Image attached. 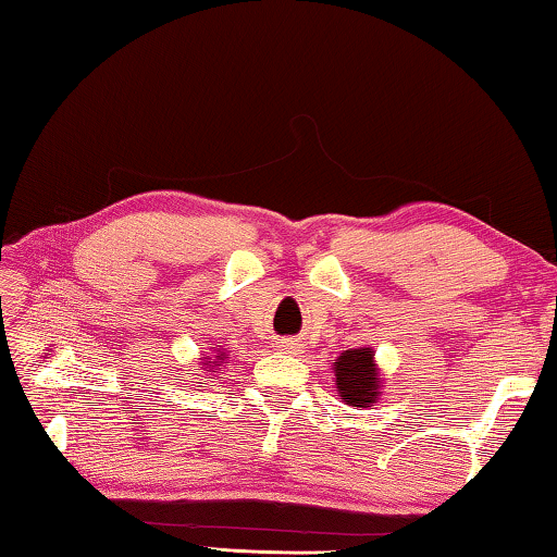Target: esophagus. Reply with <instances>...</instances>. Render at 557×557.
Masks as SVG:
<instances>
[{
	"instance_id": "esophagus-1",
	"label": "esophagus",
	"mask_w": 557,
	"mask_h": 557,
	"mask_svg": "<svg viewBox=\"0 0 557 557\" xmlns=\"http://www.w3.org/2000/svg\"><path fill=\"white\" fill-rule=\"evenodd\" d=\"M287 348H292V351H297V348H295V344H285Z\"/></svg>"
}]
</instances>
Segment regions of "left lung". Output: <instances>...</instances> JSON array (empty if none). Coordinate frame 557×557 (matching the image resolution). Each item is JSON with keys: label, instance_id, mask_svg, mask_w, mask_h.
I'll return each mask as SVG.
<instances>
[{"label": "left lung", "instance_id": "8db88e82", "mask_svg": "<svg viewBox=\"0 0 557 557\" xmlns=\"http://www.w3.org/2000/svg\"><path fill=\"white\" fill-rule=\"evenodd\" d=\"M336 393L351 408H371L379 403L383 391L381 369L375 363V351L369 346L348 348L334 361Z\"/></svg>", "mask_w": 557, "mask_h": 557}]
</instances>
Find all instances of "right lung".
Here are the masks:
<instances>
[{
	"label": "right lung",
	"mask_w": 557,
	"mask_h": 557,
	"mask_svg": "<svg viewBox=\"0 0 557 557\" xmlns=\"http://www.w3.org/2000/svg\"><path fill=\"white\" fill-rule=\"evenodd\" d=\"M228 351H225V348H215V346H211V351L209 354H203L201 356V361H199V371H201V375H215L221 371V366L228 361Z\"/></svg>",
	"instance_id": "1"
}]
</instances>
